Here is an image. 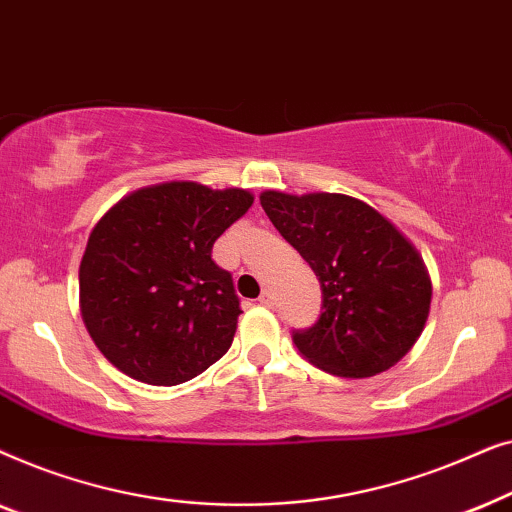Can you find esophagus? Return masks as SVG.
<instances>
[{
    "mask_svg": "<svg viewBox=\"0 0 512 512\" xmlns=\"http://www.w3.org/2000/svg\"><path fill=\"white\" fill-rule=\"evenodd\" d=\"M258 303L265 305V307H272V305H275V296H272V291H270V289H265V291L261 293V298H258Z\"/></svg>",
    "mask_w": 512,
    "mask_h": 512,
    "instance_id": "esophagus-1",
    "label": "esophagus"
}]
</instances>
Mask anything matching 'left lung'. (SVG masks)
<instances>
[{
  "mask_svg": "<svg viewBox=\"0 0 512 512\" xmlns=\"http://www.w3.org/2000/svg\"><path fill=\"white\" fill-rule=\"evenodd\" d=\"M261 205L321 284L319 319L291 333L298 352L340 377H373L401 361L424 331L431 279L394 223L340 193L265 191Z\"/></svg>",
  "mask_w": 512,
  "mask_h": 512,
  "instance_id": "8db88e82",
  "label": "left lung"
}]
</instances>
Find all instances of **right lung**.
I'll return each mask as SVG.
<instances>
[{
	"mask_svg": "<svg viewBox=\"0 0 512 512\" xmlns=\"http://www.w3.org/2000/svg\"><path fill=\"white\" fill-rule=\"evenodd\" d=\"M251 202L242 188L172 181L128 195L97 221L79 270L81 314L118 370L174 387L228 352L242 310L212 247Z\"/></svg>",
	"mask_w": 512,
	"mask_h": 512,
	"instance_id": "obj_1",
	"label": "right lung"
}]
</instances>
